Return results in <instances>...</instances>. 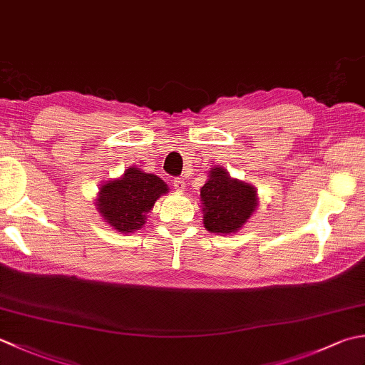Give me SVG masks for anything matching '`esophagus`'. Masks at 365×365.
I'll list each match as a JSON object with an SVG mask.
<instances>
[{"instance_id":"obj_1","label":"esophagus","mask_w":365,"mask_h":365,"mask_svg":"<svg viewBox=\"0 0 365 365\" xmlns=\"http://www.w3.org/2000/svg\"><path fill=\"white\" fill-rule=\"evenodd\" d=\"M174 188H175V191H185V188H187V183H185L183 178H175Z\"/></svg>"}]
</instances>
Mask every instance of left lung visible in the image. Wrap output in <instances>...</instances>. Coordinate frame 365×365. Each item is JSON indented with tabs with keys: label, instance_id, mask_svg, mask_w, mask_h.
<instances>
[{
	"label": "left lung",
	"instance_id": "8db88e82",
	"mask_svg": "<svg viewBox=\"0 0 365 365\" xmlns=\"http://www.w3.org/2000/svg\"><path fill=\"white\" fill-rule=\"evenodd\" d=\"M204 227L215 234L237 232L253 215L258 195L253 185L232 178L223 168H212L201 188Z\"/></svg>",
	"mask_w": 365,
	"mask_h": 365
}]
</instances>
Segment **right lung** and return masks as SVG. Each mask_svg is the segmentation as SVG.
<instances>
[{
  "mask_svg": "<svg viewBox=\"0 0 365 365\" xmlns=\"http://www.w3.org/2000/svg\"><path fill=\"white\" fill-rule=\"evenodd\" d=\"M168 191V185L158 175L128 168L120 178L101 185L96 207L106 223L118 232L128 234L145 225L147 213Z\"/></svg>",
  "mask_w": 365,
  "mask_h": 365,
  "instance_id": "add662e5",
  "label": "right lung"
}]
</instances>
